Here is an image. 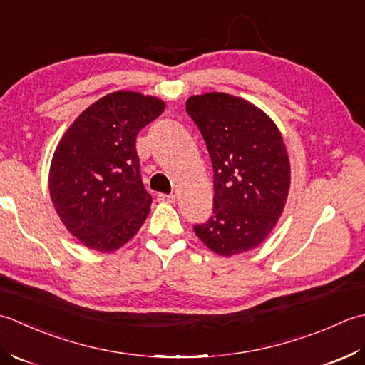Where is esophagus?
Returning a JSON list of instances; mask_svg holds the SVG:
<instances>
[{"label": "esophagus", "mask_w": 365, "mask_h": 365, "mask_svg": "<svg viewBox=\"0 0 365 365\" xmlns=\"http://www.w3.org/2000/svg\"><path fill=\"white\" fill-rule=\"evenodd\" d=\"M159 202H165V203H173L175 202V195L173 193H159L158 195Z\"/></svg>", "instance_id": "34e87169"}]
</instances>
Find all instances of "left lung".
<instances>
[{
  "mask_svg": "<svg viewBox=\"0 0 365 365\" xmlns=\"http://www.w3.org/2000/svg\"><path fill=\"white\" fill-rule=\"evenodd\" d=\"M185 111L202 132L214 172V207L193 232L215 254L257 247L276 227L289 189L277 125L254 103L225 93L193 96Z\"/></svg>",
  "mask_w": 365,
  "mask_h": 365,
  "instance_id": "obj_1",
  "label": "left lung"
}]
</instances>
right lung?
I'll return each mask as SVG.
<instances>
[{"label": "right lung", "mask_w": 365, "mask_h": 365, "mask_svg": "<svg viewBox=\"0 0 365 365\" xmlns=\"http://www.w3.org/2000/svg\"><path fill=\"white\" fill-rule=\"evenodd\" d=\"M165 103L116 91L89 106L59 141L50 167V195L69 232L89 249L113 252L143 225L153 198L140 175L138 132Z\"/></svg>", "instance_id": "1"}]
</instances>
